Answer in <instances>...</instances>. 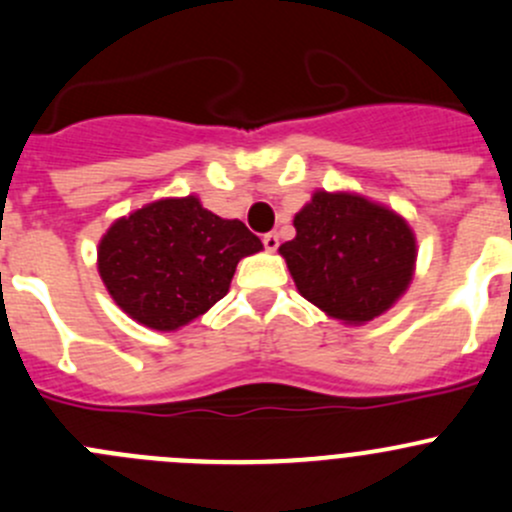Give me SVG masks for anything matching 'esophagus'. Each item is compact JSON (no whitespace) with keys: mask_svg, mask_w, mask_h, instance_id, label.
I'll list each match as a JSON object with an SVG mask.
<instances>
[{"mask_svg":"<svg viewBox=\"0 0 512 512\" xmlns=\"http://www.w3.org/2000/svg\"><path fill=\"white\" fill-rule=\"evenodd\" d=\"M262 245H265L267 252H275L277 247H280V237H277V232H267V235L262 237Z\"/></svg>","mask_w":512,"mask_h":512,"instance_id":"1","label":"esophagus"}]
</instances>
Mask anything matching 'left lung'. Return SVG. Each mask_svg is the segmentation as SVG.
Listing matches in <instances>:
<instances>
[{"mask_svg": "<svg viewBox=\"0 0 512 512\" xmlns=\"http://www.w3.org/2000/svg\"><path fill=\"white\" fill-rule=\"evenodd\" d=\"M280 247L299 294L342 322L379 317L409 287L416 240L404 218L349 193H314Z\"/></svg>", "mask_w": 512, "mask_h": 512, "instance_id": "1", "label": "left lung"}]
</instances>
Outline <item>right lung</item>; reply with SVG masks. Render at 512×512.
<instances>
[{"instance_id": "obj_1", "label": "right lung", "mask_w": 512, "mask_h": 512, "mask_svg": "<svg viewBox=\"0 0 512 512\" xmlns=\"http://www.w3.org/2000/svg\"><path fill=\"white\" fill-rule=\"evenodd\" d=\"M260 250L245 223L218 218L188 195L116 220L98 245V272L128 317L173 332L220 302L237 262Z\"/></svg>"}]
</instances>
